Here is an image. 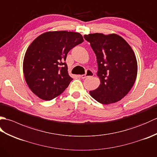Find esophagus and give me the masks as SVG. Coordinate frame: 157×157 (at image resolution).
Returning <instances> with one entry per match:
<instances>
[{"mask_svg":"<svg viewBox=\"0 0 157 157\" xmlns=\"http://www.w3.org/2000/svg\"><path fill=\"white\" fill-rule=\"evenodd\" d=\"M92 76H94V73H93V71H91V70H87V71H86V74L82 75L81 78L82 79H85L86 78H88V77H92Z\"/></svg>","mask_w":157,"mask_h":157,"instance_id":"obj_1","label":"esophagus"}]
</instances>
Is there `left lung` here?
Returning a JSON list of instances; mask_svg holds the SVG:
<instances>
[{
	"mask_svg": "<svg viewBox=\"0 0 157 157\" xmlns=\"http://www.w3.org/2000/svg\"><path fill=\"white\" fill-rule=\"evenodd\" d=\"M90 43L98 63L97 75L101 80L98 87L90 91L96 101L109 105L119 101L132 89L138 73L134 52L121 36L102 33L85 34Z\"/></svg>",
	"mask_w": 157,
	"mask_h": 157,
	"instance_id": "8db88e82",
	"label": "left lung"
}]
</instances>
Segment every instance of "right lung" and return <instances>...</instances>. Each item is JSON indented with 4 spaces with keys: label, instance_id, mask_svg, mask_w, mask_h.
<instances>
[{
    "label": "right lung",
    "instance_id": "obj_1",
    "mask_svg": "<svg viewBox=\"0 0 157 157\" xmlns=\"http://www.w3.org/2000/svg\"><path fill=\"white\" fill-rule=\"evenodd\" d=\"M83 42L79 33L55 31L40 35L31 43L25 52L23 71L34 94L51 101L64 92L73 79L64 63L67 55Z\"/></svg>",
    "mask_w": 157,
    "mask_h": 157
}]
</instances>
